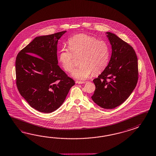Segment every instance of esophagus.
<instances>
[{"instance_id": "34e87169", "label": "esophagus", "mask_w": 156, "mask_h": 156, "mask_svg": "<svg viewBox=\"0 0 156 156\" xmlns=\"http://www.w3.org/2000/svg\"><path fill=\"white\" fill-rule=\"evenodd\" d=\"M76 83L77 84H83V83H85V82H83V81H79V80H76Z\"/></svg>"}]
</instances>
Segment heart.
I'll return each instance as SVG.
<instances>
[{
  "mask_svg": "<svg viewBox=\"0 0 156 156\" xmlns=\"http://www.w3.org/2000/svg\"><path fill=\"white\" fill-rule=\"evenodd\" d=\"M68 45L69 50L64 48L60 50L59 61L66 72H71L75 67L73 55H80L81 65L72 73L75 78L87 80L92 73L99 74L108 66L110 52L106 42L90 35L80 34L70 37Z\"/></svg>",
  "mask_w": 156,
  "mask_h": 156,
  "instance_id": "1",
  "label": "heart"
}]
</instances>
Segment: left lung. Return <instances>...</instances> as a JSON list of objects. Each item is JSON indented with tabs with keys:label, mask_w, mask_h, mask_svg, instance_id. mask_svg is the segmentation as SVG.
I'll return each instance as SVG.
<instances>
[{
	"label": "left lung",
	"mask_w": 156,
	"mask_h": 156,
	"mask_svg": "<svg viewBox=\"0 0 156 156\" xmlns=\"http://www.w3.org/2000/svg\"><path fill=\"white\" fill-rule=\"evenodd\" d=\"M112 46L108 66L94 80L92 99L101 108L112 109L126 100L138 80V58L134 48L116 35L106 32Z\"/></svg>",
	"instance_id": "8db88e82"
}]
</instances>
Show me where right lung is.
Here are the masks:
<instances>
[{
  "mask_svg": "<svg viewBox=\"0 0 156 156\" xmlns=\"http://www.w3.org/2000/svg\"><path fill=\"white\" fill-rule=\"evenodd\" d=\"M66 32L36 37L16 58L18 91L32 108L41 112L58 109L75 84L58 65L57 44Z\"/></svg>",
  "mask_w": 156,
  "mask_h": 156,
  "instance_id": "right-lung-1",
  "label": "right lung"
}]
</instances>
